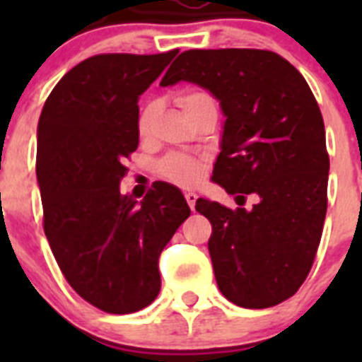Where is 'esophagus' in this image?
<instances>
[{
	"mask_svg": "<svg viewBox=\"0 0 362 362\" xmlns=\"http://www.w3.org/2000/svg\"><path fill=\"white\" fill-rule=\"evenodd\" d=\"M185 199H187V203H188V206H190V210L196 209V201H197V194H196V192H187V194H185Z\"/></svg>",
	"mask_w": 362,
	"mask_h": 362,
	"instance_id": "1",
	"label": "esophagus"
}]
</instances>
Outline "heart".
Segmentation results:
<instances>
[{
	"label": "heart",
	"mask_w": 362,
	"mask_h": 362,
	"mask_svg": "<svg viewBox=\"0 0 362 362\" xmlns=\"http://www.w3.org/2000/svg\"><path fill=\"white\" fill-rule=\"evenodd\" d=\"M199 101H214V98L206 92H188V94L181 95L179 98V103L183 107V110H188L192 105L199 103ZM156 114V105L146 103L145 107L139 112V117H137V130L141 136H146L150 130V123H152V117ZM161 168V174L165 177H168L170 181L177 185H188L196 183L201 175V163L197 161L196 158L192 156H187V153H170L166 156L165 159L159 165Z\"/></svg>",
	"instance_id": "b5f03b06"
}]
</instances>
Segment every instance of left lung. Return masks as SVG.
<instances>
[{"label":"left lung","mask_w":362,"mask_h":362,"mask_svg":"<svg viewBox=\"0 0 362 362\" xmlns=\"http://www.w3.org/2000/svg\"><path fill=\"white\" fill-rule=\"evenodd\" d=\"M179 81L209 90L226 117L212 181L239 209L196 201L212 223L217 286L243 308L279 305L305 283L325 225L330 159L317 101L270 50H187L159 85ZM246 195L256 197L252 209H242Z\"/></svg>","instance_id":"1"}]
</instances>
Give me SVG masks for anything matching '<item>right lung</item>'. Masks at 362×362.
Masks as SVG:
<instances>
[{
    "mask_svg": "<svg viewBox=\"0 0 362 362\" xmlns=\"http://www.w3.org/2000/svg\"><path fill=\"white\" fill-rule=\"evenodd\" d=\"M177 52L88 57L54 86L37 123L45 235L70 286L107 313L158 297L159 255L190 216L170 183H153L139 203L119 192L139 145V95Z\"/></svg>",
    "mask_w": 362,
    "mask_h": 362,
    "instance_id": "right-lung-1",
    "label": "right lung"
}]
</instances>
